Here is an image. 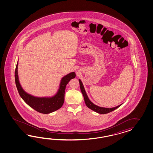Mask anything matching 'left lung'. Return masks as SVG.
<instances>
[{
	"instance_id": "obj_1",
	"label": "left lung",
	"mask_w": 153,
	"mask_h": 153,
	"mask_svg": "<svg viewBox=\"0 0 153 153\" xmlns=\"http://www.w3.org/2000/svg\"><path fill=\"white\" fill-rule=\"evenodd\" d=\"M79 85H80L81 91V93H82V95H83L85 102L86 106L88 107V108H90V109H91V110H93L94 111L97 112V113L104 114H107V113H108L109 112H111V111H114L115 109H117L118 108H119L122 104H120V105H118L117 107L111 108L99 107V106H97V105L94 104L93 102H91L90 100L88 99V96L87 95V94L86 93V91L85 90L83 83L82 82V81L79 79Z\"/></svg>"
}]
</instances>
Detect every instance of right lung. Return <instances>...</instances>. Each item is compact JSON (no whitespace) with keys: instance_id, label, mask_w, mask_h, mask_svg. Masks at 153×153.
<instances>
[{"instance_id":"add662e5","label":"right lung","mask_w":153,"mask_h":153,"mask_svg":"<svg viewBox=\"0 0 153 153\" xmlns=\"http://www.w3.org/2000/svg\"><path fill=\"white\" fill-rule=\"evenodd\" d=\"M18 62L15 70V82L19 94L25 102L36 111L43 114H49L60 108L64 103L66 85L71 79L76 77L74 72L65 75L62 79L59 88L55 95L51 97H36L26 93L19 83Z\"/></svg>"}]
</instances>
